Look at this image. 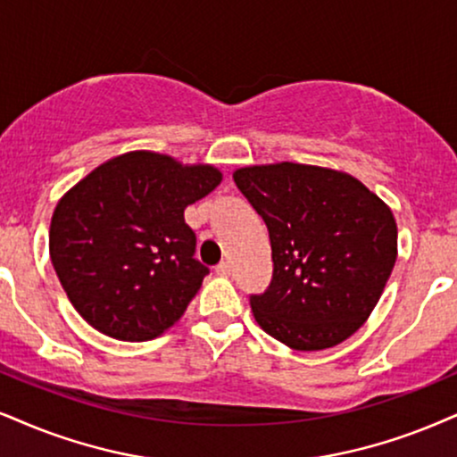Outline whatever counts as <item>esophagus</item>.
I'll return each mask as SVG.
<instances>
[{
	"instance_id": "34e87169",
	"label": "esophagus",
	"mask_w": 457,
	"mask_h": 457,
	"mask_svg": "<svg viewBox=\"0 0 457 457\" xmlns=\"http://www.w3.org/2000/svg\"><path fill=\"white\" fill-rule=\"evenodd\" d=\"M216 273L220 275V278H228L230 275V264L228 262H220L216 267Z\"/></svg>"
}]
</instances>
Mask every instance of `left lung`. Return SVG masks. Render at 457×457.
Instances as JSON below:
<instances>
[{
	"mask_svg": "<svg viewBox=\"0 0 457 457\" xmlns=\"http://www.w3.org/2000/svg\"><path fill=\"white\" fill-rule=\"evenodd\" d=\"M233 179L271 239V284L250 295L256 322L301 352L352 337L396 262L390 207L356 178L324 167H244Z\"/></svg>",
	"mask_w": 457,
	"mask_h": 457,
	"instance_id": "obj_1",
	"label": "left lung"
}]
</instances>
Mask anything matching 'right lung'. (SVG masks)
Wrapping results in <instances>:
<instances>
[{"label":"right lung","mask_w":457,"mask_h":457,"mask_svg":"<svg viewBox=\"0 0 457 457\" xmlns=\"http://www.w3.org/2000/svg\"><path fill=\"white\" fill-rule=\"evenodd\" d=\"M218 169L129 152L88 173L59 201L50 261L76 312L118 341H148L182 318L210 273L184 222L220 184Z\"/></svg>","instance_id":"1"}]
</instances>
